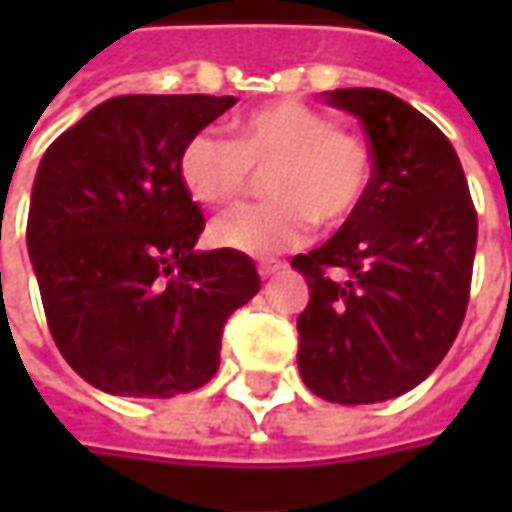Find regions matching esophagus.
Here are the masks:
<instances>
[{
    "label": "esophagus",
    "mask_w": 512,
    "mask_h": 512,
    "mask_svg": "<svg viewBox=\"0 0 512 512\" xmlns=\"http://www.w3.org/2000/svg\"><path fill=\"white\" fill-rule=\"evenodd\" d=\"M279 270H285V262H259V276H262V279L276 276Z\"/></svg>",
    "instance_id": "34e87169"
}]
</instances>
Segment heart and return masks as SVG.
Wrapping results in <instances>:
<instances>
[{"instance_id": "obj_1", "label": "heart", "mask_w": 512, "mask_h": 512, "mask_svg": "<svg viewBox=\"0 0 512 512\" xmlns=\"http://www.w3.org/2000/svg\"><path fill=\"white\" fill-rule=\"evenodd\" d=\"M262 170V205L230 207L210 225L213 245L245 256H273L302 245L313 222L342 227L367 199L373 156L356 133L336 130L325 113L273 102L242 116L233 139L199 130L179 153V176L193 199L225 205Z\"/></svg>"}]
</instances>
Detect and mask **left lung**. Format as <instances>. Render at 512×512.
Returning <instances> with one entry per match:
<instances>
[{"instance_id": "1", "label": "left lung", "mask_w": 512, "mask_h": 512, "mask_svg": "<svg viewBox=\"0 0 512 512\" xmlns=\"http://www.w3.org/2000/svg\"><path fill=\"white\" fill-rule=\"evenodd\" d=\"M325 96L362 122L373 182L339 233L293 259L310 287L299 373L325 402H387L424 382L456 339L479 222L462 162L427 116L387 90Z\"/></svg>"}]
</instances>
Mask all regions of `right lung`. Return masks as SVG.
I'll use <instances>...</instances> for the list:
<instances>
[{
    "mask_svg": "<svg viewBox=\"0 0 512 512\" xmlns=\"http://www.w3.org/2000/svg\"><path fill=\"white\" fill-rule=\"evenodd\" d=\"M233 96H116L42 156L28 253L65 362L113 396L170 399L210 382L222 330L259 293L253 259L193 250L205 216L179 176L185 142Z\"/></svg>",
    "mask_w": 512,
    "mask_h": 512,
    "instance_id": "add662e5",
    "label": "right lung"
}]
</instances>
